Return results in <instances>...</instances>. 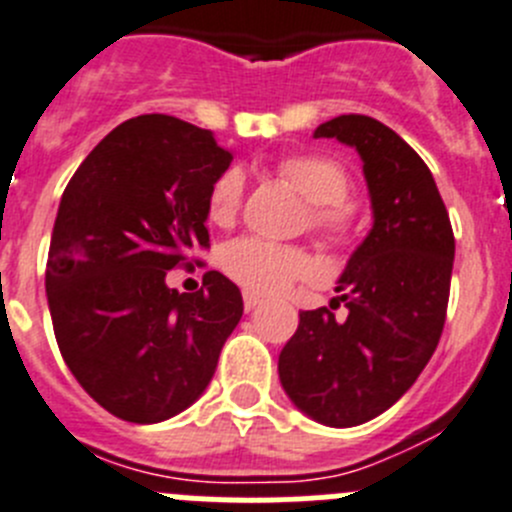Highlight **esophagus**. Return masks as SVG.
<instances>
[{
  "label": "esophagus",
  "instance_id": "esophagus-1",
  "mask_svg": "<svg viewBox=\"0 0 512 512\" xmlns=\"http://www.w3.org/2000/svg\"><path fill=\"white\" fill-rule=\"evenodd\" d=\"M242 300H245V310H247V313H250V310H255L257 305L262 303L260 295H255V293H245V298H242Z\"/></svg>",
  "mask_w": 512,
  "mask_h": 512
}]
</instances>
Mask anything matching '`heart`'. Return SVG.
Listing matches in <instances>:
<instances>
[{
    "label": "heart",
    "instance_id": "1",
    "mask_svg": "<svg viewBox=\"0 0 512 512\" xmlns=\"http://www.w3.org/2000/svg\"><path fill=\"white\" fill-rule=\"evenodd\" d=\"M280 174L293 184L305 202H310V227L333 242L351 240L356 214L346 202L351 194V176L331 156L300 154L280 161ZM245 176L240 169H227L209 189L207 214L214 224H229L242 204ZM222 267L234 283L250 293H283L295 280L315 275V262L300 247L278 245L260 237H240L222 250Z\"/></svg>",
    "mask_w": 512,
    "mask_h": 512
}]
</instances>
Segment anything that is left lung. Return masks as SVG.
<instances>
[{
	"instance_id": "1",
	"label": "left lung",
	"mask_w": 512,
	"mask_h": 512,
	"mask_svg": "<svg viewBox=\"0 0 512 512\" xmlns=\"http://www.w3.org/2000/svg\"><path fill=\"white\" fill-rule=\"evenodd\" d=\"M315 138H336L364 161L374 227L338 278L331 308L303 310L278 358L295 407L326 427H356L407 394L437 348L450 300L455 234L419 154L369 116H338Z\"/></svg>"
}]
</instances>
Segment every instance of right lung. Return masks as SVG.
Returning <instances> with one entry per match:
<instances>
[{"label":"right lung","instance_id":"right-lung-1","mask_svg":"<svg viewBox=\"0 0 512 512\" xmlns=\"http://www.w3.org/2000/svg\"><path fill=\"white\" fill-rule=\"evenodd\" d=\"M232 151L174 116L113 128L65 186L45 290L62 358L113 417L156 424L191 407L242 318L240 288L209 270L197 293L166 285L209 247V189Z\"/></svg>","mask_w":512,"mask_h":512}]
</instances>
